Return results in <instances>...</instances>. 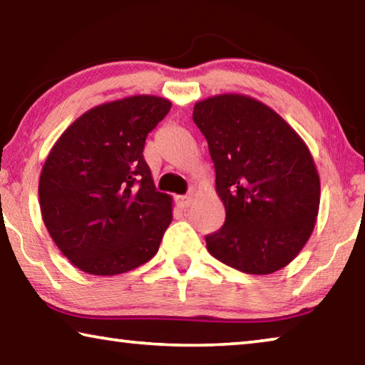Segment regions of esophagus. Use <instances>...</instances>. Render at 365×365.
Here are the masks:
<instances>
[{"label":"esophagus","instance_id":"obj_1","mask_svg":"<svg viewBox=\"0 0 365 365\" xmlns=\"http://www.w3.org/2000/svg\"><path fill=\"white\" fill-rule=\"evenodd\" d=\"M191 201H193V197H191V195H185V196H177V205L180 206L182 209H187Z\"/></svg>","mask_w":365,"mask_h":365}]
</instances>
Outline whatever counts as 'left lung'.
<instances>
[{
    "mask_svg": "<svg viewBox=\"0 0 365 365\" xmlns=\"http://www.w3.org/2000/svg\"><path fill=\"white\" fill-rule=\"evenodd\" d=\"M193 120L215 169L225 224L206 237L211 255L245 274L288 265L316 227L320 178L312 154L287 120L251 96L197 101Z\"/></svg>",
    "mask_w": 365,
    "mask_h": 365,
    "instance_id": "obj_1",
    "label": "left lung"
}]
</instances>
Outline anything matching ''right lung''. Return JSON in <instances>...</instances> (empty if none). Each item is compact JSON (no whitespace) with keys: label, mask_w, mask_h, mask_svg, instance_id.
I'll return each mask as SVG.
<instances>
[{"label":"right lung","mask_w":365,"mask_h":365,"mask_svg":"<svg viewBox=\"0 0 365 365\" xmlns=\"http://www.w3.org/2000/svg\"><path fill=\"white\" fill-rule=\"evenodd\" d=\"M172 108L137 95L91 108L49 151L38 196L59 251L91 275H117L156 255L172 222V197L154 187L145 140Z\"/></svg>","instance_id":"1"}]
</instances>
